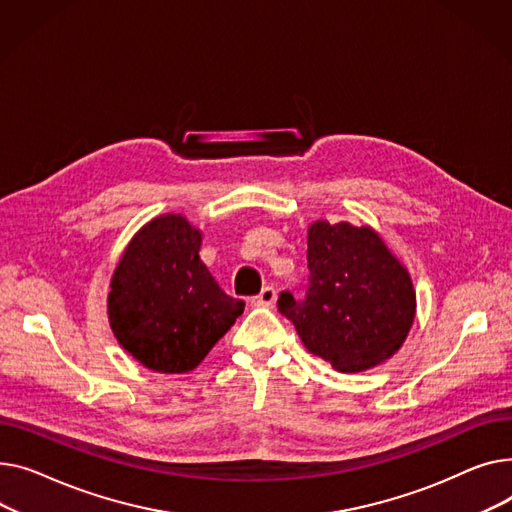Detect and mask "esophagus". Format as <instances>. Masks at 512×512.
<instances>
[{
	"mask_svg": "<svg viewBox=\"0 0 512 512\" xmlns=\"http://www.w3.org/2000/svg\"><path fill=\"white\" fill-rule=\"evenodd\" d=\"M275 302H277V291H275V287H264L256 297H252V304H254V306H262V308L273 306Z\"/></svg>",
	"mask_w": 512,
	"mask_h": 512,
	"instance_id": "obj_1",
	"label": "esophagus"
}]
</instances>
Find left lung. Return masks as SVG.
<instances>
[{
  "label": "left lung",
  "mask_w": 512,
  "mask_h": 512,
  "mask_svg": "<svg viewBox=\"0 0 512 512\" xmlns=\"http://www.w3.org/2000/svg\"><path fill=\"white\" fill-rule=\"evenodd\" d=\"M308 268L306 302L283 291L279 312L310 353L337 372L357 374L403 347L415 320V289L407 266L374 227L314 221Z\"/></svg>",
  "instance_id": "1"
}]
</instances>
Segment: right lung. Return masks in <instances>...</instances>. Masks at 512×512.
Listing matches in <instances>:
<instances>
[{
    "instance_id": "1",
    "label": "right lung",
    "mask_w": 512,
    "mask_h": 512,
    "mask_svg": "<svg viewBox=\"0 0 512 512\" xmlns=\"http://www.w3.org/2000/svg\"><path fill=\"white\" fill-rule=\"evenodd\" d=\"M200 246L202 231L188 217L159 215L134 233L111 275L113 335L153 372H192L244 312L208 273Z\"/></svg>"
}]
</instances>
